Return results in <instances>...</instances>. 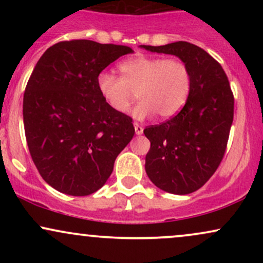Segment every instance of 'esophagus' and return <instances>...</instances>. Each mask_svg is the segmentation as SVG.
Instances as JSON below:
<instances>
[{
    "label": "esophagus",
    "mask_w": 263,
    "mask_h": 263,
    "mask_svg": "<svg viewBox=\"0 0 263 263\" xmlns=\"http://www.w3.org/2000/svg\"><path fill=\"white\" fill-rule=\"evenodd\" d=\"M134 126H135V132H136V135H141L142 132H143V127H142L141 125H138V123H134Z\"/></svg>",
    "instance_id": "34e87169"
}]
</instances>
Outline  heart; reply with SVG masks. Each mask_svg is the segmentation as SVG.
<instances>
[{
  "instance_id": "obj_1",
  "label": "heart",
  "mask_w": 263,
  "mask_h": 263,
  "mask_svg": "<svg viewBox=\"0 0 263 263\" xmlns=\"http://www.w3.org/2000/svg\"><path fill=\"white\" fill-rule=\"evenodd\" d=\"M121 77L101 71L96 87L102 100L117 114H126L136 99L134 117L144 120L157 114L161 119L176 116L188 101L192 74L188 65L177 58L137 55L119 66Z\"/></svg>"
}]
</instances>
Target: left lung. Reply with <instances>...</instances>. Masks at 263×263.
<instances>
[{"label":"left lung","instance_id":"8db88e82","mask_svg":"<svg viewBox=\"0 0 263 263\" xmlns=\"http://www.w3.org/2000/svg\"><path fill=\"white\" fill-rule=\"evenodd\" d=\"M141 48L178 57L192 74V90L182 110L143 129L151 142L144 165L151 182L172 194H190L210 179L224 157L234 120L230 84L221 65L198 45L176 42Z\"/></svg>","mask_w":263,"mask_h":263}]
</instances>
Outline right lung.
<instances>
[{
  "label": "right lung",
  "instance_id": "obj_1",
  "mask_svg": "<svg viewBox=\"0 0 263 263\" xmlns=\"http://www.w3.org/2000/svg\"><path fill=\"white\" fill-rule=\"evenodd\" d=\"M128 53L126 45L59 42L33 69L23 98L26 140L39 174L60 193L100 189L134 137L131 117L111 110L96 87L98 75Z\"/></svg>",
  "mask_w": 263,
  "mask_h": 263
}]
</instances>
